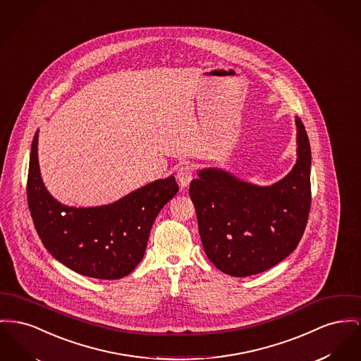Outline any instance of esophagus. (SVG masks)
Listing matches in <instances>:
<instances>
[{"mask_svg":"<svg viewBox=\"0 0 361 361\" xmlns=\"http://www.w3.org/2000/svg\"><path fill=\"white\" fill-rule=\"evenodd\" d=\"M193 177V169L190 165H183L177 170V180L183 188L188 187Z\"/></svg>","mask_w":361,"mask_h":361,"instance_id":"34e87169","label":"esophagus"}]
</instances>
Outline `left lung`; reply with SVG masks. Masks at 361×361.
Returning <instances> with one entry per match:
<instances>
[{"mask_svg":"<svg viewBox=\"0 0 361 361\" xmlns=\"http://www.w3.org/2000/svg\"><path fill=\"white\" fill-rule=\"evenodd\" d=\"M297 161L269 187L221 169H203L190 187L202 244L212 264L232 276L266 271L296 250L311 209V146L296 117Z\"/></svg>","mask_w":361,"mask_h":361,"instance_id":"left-lung-1","label":"left lung"}]
</instances>
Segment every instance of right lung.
<instances>
[{
    "instance_id": "obj_1",
    "label": "right lung",
    "mask_w": 361,
    "mask_h": 361,
    "mask_svg": "<svg viewBox=\"0 0 361 361\" xmlns=\"http://www.w3.org/2000/svg\"><path fill=\"white\" fill-rule=\"evenodd\" d=\"M178 191L173 176L106 206L76 209L59 203L43 185L34 136L27 200L44 248L71 270L97 279L127 276L143 259L151 226Z\"/></svg>"
}]
</instances>
